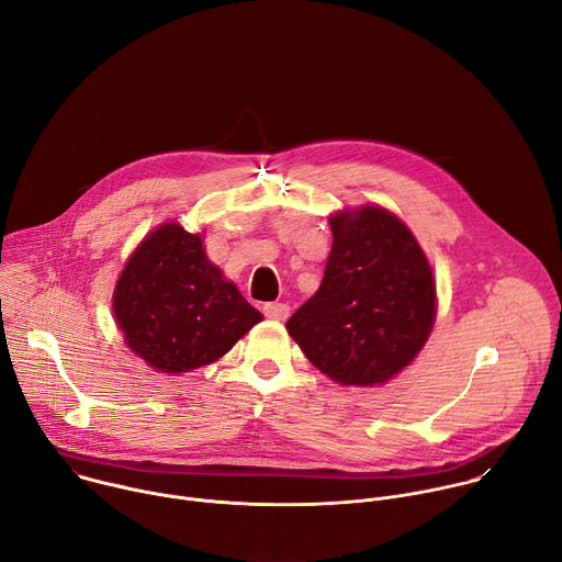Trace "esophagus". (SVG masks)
Instances as JSON below:
<instances>
[{
	"mask_svg": "<svg viewBox=\"0 0 562 562\" xmlns=\"http://www.w3.org/2000/svg\"><path fill=\"white\" fill-rule=\"evenodd\" d=\"M262 313L271 319H286L289 317V304L284 302H267L262 306Z\"/></svg>",
	"mask_w": 562,
	"mask_h": 562,
	"instance_id": "esophagus-1",
	"label": "esophagus"
}]
</instances>
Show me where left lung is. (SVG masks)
Instances as JSON below:
<instances>
[{"label":"left lung","mask_w":562,"mask_h":562,"mask_svg":"<svg viewBox=\"0 0 562 562\" xmlns=\"http://www.w3.org/2000/svg\"><path fill=\"white\" fill-rule=\"evenodd\" d=\"M331 254L319 289L286 331L313 367L371 386L403 371L436 319V282L414 233L382 206L329 217Z\"/></svg>","instance_id":"1"}]
</instances>
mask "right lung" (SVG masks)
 <instances>
[{"label":"right lung","mask_w":562,"mask_h":562,"mask_svg":"<svg viewBox=\"0 0 562 562\" xmlns=\"http://www.w3.org/2000/svg\"><path fill=\"white\" fill-rule=\"evenodd\" d=\"M113 313L128 349L162 373L215 362L262 319L206 258L202 237L178 222L157 226L133 251Z\"/></svg>","instance_id":"obj_1"}]
</instances>
